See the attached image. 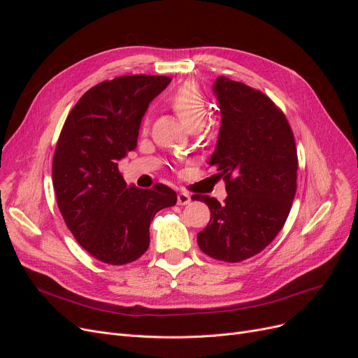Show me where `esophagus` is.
Returning <instances> with one entry per match:
<instances>
[{
	"instance_id": "1",
	"label": "esophagus",
	"mask_w": 358,
	"mask_h": 358,
	"mask_svg": "<svg viewBox=\"0 0 358 358\" xmlns=\"http://www.w3.org/2000/svg\"><path fill=\"white\" fill-rule=\"evenodd\" d=\"M177 201H178V204L185 206V204H189V203L192 201V196L184 193V192H181V193H178V196H177Z\"/></svg>"
}]
</instances>
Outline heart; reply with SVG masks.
I'll list each match as a JSON object with an SVG mask.
<instances>
[{"instance_id":"1","label":"heart","mask_w":358,"mask_h":358,"mask_svg":"<svg viewBox=\"0 0 358 358\" xmlns=\"http://www.w3.org/2000/svg\"><path fill=\"white\" fill-rule=\"evenodd\" d=\"M169 106L180 119V122L189 130H199L203 127L208 117V104L200 88L196 84L187 83L181 85L169 99ZM148 122H143V129Z\"/></svg>"}]
</instances>
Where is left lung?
<instances>
[{"instance_id": "obj_1", "label": "left lung", "mask_w": 358, "mask_h": 358, "mask_svg": "<svg viewBox=\"0 0 358 358\" xmlns=\"http://www.w3.org/2000/svg\"><path fill=\"white\" fill-rule=\"evenodd\" d=\"M220 130L209 165L227 184L220 204L193 196L210 209V222L197 234L209 257L239 262L268 247L283 228L296 194L297 152L286 116L264 92L217 77L213 84Z\"/></svg>"}]
</instances>
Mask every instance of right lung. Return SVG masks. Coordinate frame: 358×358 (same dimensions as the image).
<instances>
[{
    "label": "right lung",
    "instance_id": "add662e5",
    "mask_svg": "<svg viewBox=\"0 0 358 358\" xmlns=\"http://www.w3.org/2000/svg\"><path fill=\"white\" fill-rule=\"evenodd\" d=\"M169 83L161 75H126L97 84L73 106L56 143L58 208L80 245L106 264L138 259L149 247L154 216L177 203L164 184L127 185L117 164L136 148L149 103Z\"/></svg>",
    "mask_w": 358,
    "mask_h": 358
}]
</instances>
